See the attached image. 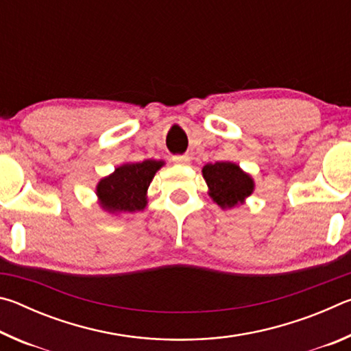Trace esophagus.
<instances>
[{"instance_id": "34e87169", "label": "esophagus", "mask_w": 351, "mask_h": 351, "mask_svg": "<svg viewBox=\"0 0 351 351\" xmlns=\"http://www.w3.org/2000/svg\"><path fill=\"white\" fill-rule=\"evenodd\" d=\"M171 161H173L175 164H189L190 156L189 154H175V156L171 158Z\"/></svg>"}]
</instances>
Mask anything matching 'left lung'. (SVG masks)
Returning <instances> with one entry per match:
<instances>
[{
	"mask_svg": "<svg viewBox=\"0 0 351 351\" xmlns=\"http://www.w3.org/2000/svg\"><path fill=\"white\" fill-rule=\"evenodd\" d=\"M203 176L209 187V197L221 209H230L245 203L254 192V180L240 165L229 161L206 164Z\"/></svg>",
	"mask_w": 351,
	"mask_h": 351,
	"instance_id": "8db88e82",
	"label": "left lung"
}]
</instances>
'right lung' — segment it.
<instances>
[{"label": "right lung", "mask_w": 351, "mask_h": 351, "mask_svg": "<svg viewBox=\"0 0 351 351\" xmlns=\"http://www.w3.org/2000/svg\"><path fill=\"white\" fill-rule=\"evenodd\" d=\"M164 161L147 159L142 162H127L97 184L96 193L102 209L110 213L144 210L147 189Z\"/></svg>", "instance_id": "obj_1"}]
</instances>
